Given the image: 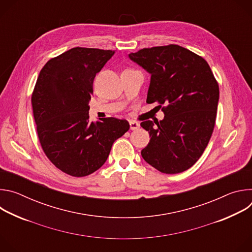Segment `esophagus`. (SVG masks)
Listing matches in <instances>:
<instances>
[{"mask_svg":"<svg viewBox=\"0 0 252 252\" xmlns=\"http://www.w3.org/2000/svg\"><path fill=\"white\" fill-rule=\"evenodd\" d=\"M129 126H130L131 130H135V129H137L139 127V124L137 122H135V121H130L129 122Z\"/></svg>","mask_w":252,"mask_h":252,"instance_id":"1","label":"esophagus"}]
</instances>
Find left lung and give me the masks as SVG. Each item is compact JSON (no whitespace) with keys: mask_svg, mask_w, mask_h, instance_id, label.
I'll use <instances>...</instances> for the list:
<instances>
[{"mask_svg":"<svg viewBox=\"0 0 252 252\" xmlns=\"http://www.w3.org/2000/svg\"><path fill=\"white\" fill-rule=\"evenodd\" d=\"M129 59L152 75L148 103L158 102L160 122L140 126L151 140L141 157L168 174L191 167L207 147L217 119L220 87L207 62L177 45L145 48Z\"/></svg>","mask_w":252,"mask_h":252,"instance_id":"1","label":"left lung"}]
</instances>
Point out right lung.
I'll return each instance as SVG.
<instances>
[{"instance_id": "obj_1", "label": "right lung", "mask_w": 252, "mask_h": 252, "mask_svg": "<svg viewBox=\"0 0 252 252\" xmlns=\"http://www.w3.org/2000/svg\"><path fill=\"white\" fill-rule=\"evenodd\" d=\"M112 50L73 48L47 62L32 94L34 123L42 149L63 172L87 176L106 160L116 139L129 129L126 120H89V101L96 73Z\"/></svg>"}]
</instances>
